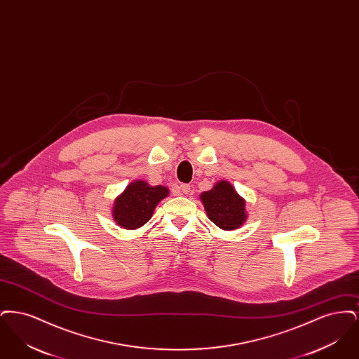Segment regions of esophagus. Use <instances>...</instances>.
Returning <instances> with one entry per match:
<instances>
[{
  "label": "esophagus",
  "instance_id": "34e87169",
  "mask_svg": "<svg viewBox=\"0 0 359 359\" xmlns=\"http://www.w3.org/2000/svg\"><path fill=\"white\" fill-rule=\"evenodd\" d=\"M189 191H191V187H189L188 184H182V186H180V194H182V195H188Z\"/></svg>",
  "mask_w": 359,
  "mask_h": 359
}]
</instances>
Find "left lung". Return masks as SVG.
Segmentation results:
<instances>
[{
	"instance_id": "8db88e82",
	"label": "left lung",
	"mask_w": 359,
	"mask_h": 359,
	"mask_svg": "<svg viewBox=\"0 0 359 359\" xmlns=\"http://www.w3.org/2000/svg\"><path fill=\"white\" fill-rule=\"evenodd\" d=\"M208 219L222 230H236L248 219L246 201L227 180H219L214 187L199 195Z\"/></svg>"
}]
</instances>
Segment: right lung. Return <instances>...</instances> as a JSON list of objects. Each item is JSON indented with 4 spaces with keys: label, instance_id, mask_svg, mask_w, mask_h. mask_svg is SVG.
<instances>
[{
    "label": "right lung",
    "instance_id": "obj_1",
    "mask_svg": "<svg viewBox=\"0 0 359 359\" xmlns=\"http://www.w3.org/2000/svg\"><path fill=\"white\" fill-rule=\"evenodd\" d=\"M168 195V187L135 180L114 199L111 217L122 229L136 230L152 218L154 208Z\"/></svg>",
    "mask_w": 359,
    "mask_h": 359
}]
</instances>
